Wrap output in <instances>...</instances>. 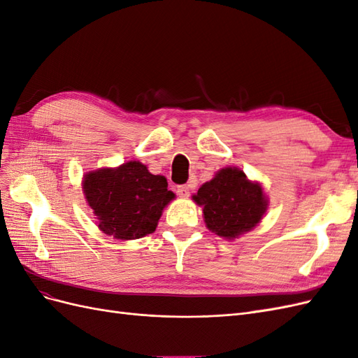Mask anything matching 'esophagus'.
<instances>
[{"label":"esophagus","mask_w":358,"mask_h":358,"mask_svg":"<svg viewBox=\"0 0 358 358\" xmlns=\"http://www.w3.org/2000/svg\"><path fill=\"white\" fill-rule=\"evenodd\" d=\"M178 196L179 197H189V187L188 185H180L178 187Z\"/></svg>","instance_id":"1"}]
</instances>
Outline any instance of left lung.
Masks as SVG:
<instances>
[{"mask_svg":"<svg viewBox=\"0 0 358 358\" xmlns=\"http://www.w3.org/2000/svg\"><path fill=\"white\" fill-rule=\"evenodd\" d=\"M192 199L203 206L208 229L225 239L254 229L267 209L259 183L248 180L245 173L234 167L220 170Z\"/></svg>","mask_w":358,"mask_h":358,"instance_id":"1","label":"left lung"}]
</instances>
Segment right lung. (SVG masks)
<instances>
[{"mask_svg":"<svg viewBox=\"0 0 358 358\" xmlns=\"http://www.w3.org/2000/svg\"><path fill=\"white\" fill-rule=\"evenodd\" d=\"M83 191L100 230L121 241L154 233L162 209L175 199L167 179L149 173L138 161L88 173Z\"/></svg>","mask_w":358,"mask_h":358,"instance_id":"obj_1","label":"right lung"}]
</instances>
